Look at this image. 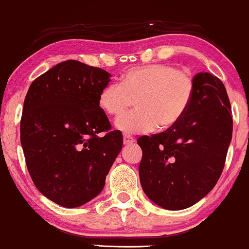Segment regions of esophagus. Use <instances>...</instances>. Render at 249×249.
<instances>
[{"label": "esophagus", "instance_id": "esophagus-1", "mask_svg": "<svg viewBox=\"0 0 249 249\" xmlns=\"http://www.w3.org/2000/svg\"><path fill=\"white\" fill-rule=\"evenodd\" d=\"M132 142H135V138L132 136L124 135V145H130Z\"/></svg>", "mask_w": 249, "mask_h": 249}]
</instances>
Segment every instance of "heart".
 Returning a JSON list of instances; mask_svg holds the SVG:
<instances>
[{
	"instance_id": "obj_1",
	"label": "heart",
	"mask_w": 249,
	"mask_h": 249,
	"mask_svg": "<svg viewBox=\"0 0 249 249\" xmlns=\"http://www.w3.org/2000/svg\"><path fill=\"white\" fill-rule=\"evenodd\" d=\"M195 84L188 73L169 64H151L128 70L121 83L104 87L98 105L110 117L119 118L136 105V110L117 121L124 134L166 130L178 124L192 104Z\"/></svg>"
}]
</instances>
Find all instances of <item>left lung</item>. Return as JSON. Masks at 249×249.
<instances>
[{
	"label": "left lung",
	"instance_id": "1",
	"mask_svg": "<svg viewBox=\"0 0 249 249\" xmlns=\"http://www.w3.org/2000/svg\"><path fill=\"white\" fill-rule=\"evenodd\" d=\"M192 104L175 127L142 136L139 178L152 202L170 211L193 206L216 185L232 137V115L219 78L199 72L193 78Z\"/></svg>",
	"mask_w": 249,
	"mask_h": 249
}]
</instances>
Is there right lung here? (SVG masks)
Wrapping results in <instances>:
<instances>
[{
  "mask_svg": "<svg viewBox=\"0 0 249 249\" xmlns=\"http://www.w3.org/2000/svg\"><path fill=\"white\" fill-rule=\"evenodd\" d=\"M111 73L68 60L30 85L23 102L20 142L36 188L63 207L96 197L122 148L98 96ZM103 132V134L100 132Z\"/></svg>",
  "mask_w": 249,
  "mask_h": 249,
  "instance_id": "1",
  "label": "right lung"
}]
</instances>
